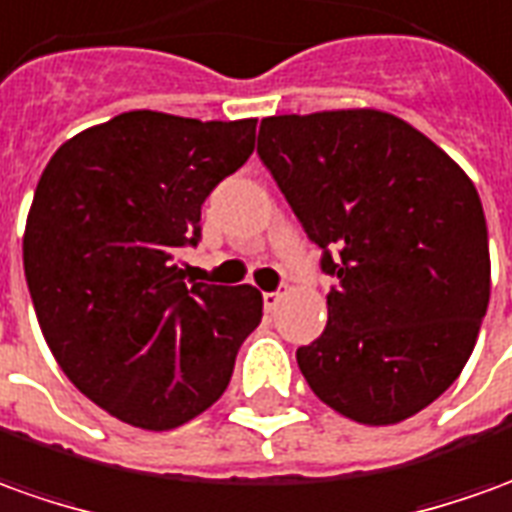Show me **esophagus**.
I'll return each mask as SVG.
<instances>
[{
  "label": "esophagus",
  "instance_id": "esophagus-1",
  "mask_svg": "<svg viewBox=\"0 0 512 512\" xmlns=\"http://www.w3.org/2000/svg\"><path fill=\"white\" fill-rule=\"evenodd\" d=\"M262 301H264V309L267 312H273L278 306V301H281V292H262Z\"/></svg>",
  "mask_w": 512,
  "mask_h": 512
}]
</instances>
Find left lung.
<instances>
[{"label": "left lung", "mask_w": 512, "mask_h": 512, "mask_svg": "<svg viewBox=\"0 0 512 512\" xmlns=\"http://www.w3.org/2000/svg\"><path fill=\"white\" fill-rule=\"evenodd\" d=\"M256 153L337 278L326 329L295 354L312 393L370 426L429 407L465 368L491 298L474 183L368 108L262 119Z\"/></svg>", "instance_id": "1"}]
</instances>
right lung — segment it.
Segmentation results:
<instances>
[{
	"label": "right lung",
	"instance_id": "right-lung-1",
	"mask_svg": "<svg viewBox=\"0 0 512 512\" xmlns=\"http://www.w3.org/2000/svg\"><path fill=\"white\" fill-rule=\"evenodd\" d=\"M256 119L130 111L49 158L24 231V276L49 351L102 410L175 429L225 393L262 295L181 270L200 209L253 153Z\"/></svg>",
	"mask_w": 512,
	"mask_h": 512
}]
</instances>
